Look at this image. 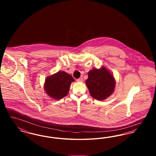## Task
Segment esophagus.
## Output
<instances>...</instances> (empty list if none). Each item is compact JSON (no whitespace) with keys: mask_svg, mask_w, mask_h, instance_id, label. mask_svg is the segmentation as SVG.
Returning <instances> with one entry per match:
<instances>
[{"mask_svg":"<svg viewBox=\"0 0 156 156\" xmlns=\"http://www.w3.org/2000/svg\"><path fill=\"white\" fill-rule=\"evenodd\" d=\"M76 81L78 82H83V79L82 78H80L79 79H77Z\"/></svg>","mask_w":156,"mask_h":156,"instance_id":"1","label":"esophagus"}]
</instances>
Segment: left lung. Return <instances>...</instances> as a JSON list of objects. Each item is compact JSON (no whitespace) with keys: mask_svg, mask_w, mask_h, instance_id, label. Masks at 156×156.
I'll return each mask as SVG.
<instances>
[{"mask_svg":"<svg viewBox=\"0 0 156 156\" xmlns=\"http://www.w3.org/2000/svg\"><path fill=\"white\" fill-rule=\"evenodd\" d=\"M85 83L90 95L98 101H103L111 96L116 84L113 75L105 67L89 71Z\"/></svg>","mask_w":156,"mask_h":156,"instance_id":"obj_1","label":"left lung"}]
</instances>
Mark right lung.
<instances>
[{
	"instance_id": "right-lung-1",
	"label": "right lung",
	"mask_w": 156,
	"mask_h": 156,
	"mask_svg": "<svg viewBox=\"0 0 156 156\" xmlns=\"http://www.w3.org/2000/svg\"><path fill=\"white\" fill-rule=\"evenodd\" d=\"M74 81L71 75L64 71H58L45 79V90L47 95L54 99H61L67 96L71 83Z\"/></svg>"
}]
</instances>
